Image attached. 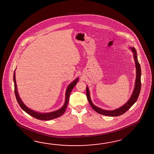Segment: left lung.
Instances as JSON below:
<instances>
[{"label": "left lung", "mask_w": 154, "mask_h": 154, "mask_svg": "<svg viewBox=\"0 0 154 154\" xmlns=\"http://www.w3.org/2000/svg\"><path fill=\"white\" fill-rule=\"evenodd\" d=\"M132 50V53H134V58L135 62V67L136 70V81L135 84V88L133 91L131 97L129 99L128 101L126 104H124L122 107H119L118 109L114 110H105L101 109L99 107H97L93 104L91 100L90 99V96L89 90L88 89V86H86V96L88 98V100L89 103L90 105H91V107L95 111L100 114L103 115L108 116H118L124 114L125 112L128 111L130 107L132 106L136 100H137L138 97L139 96L140 92L141 87V70L140 65L137 60V52L135 49L133 48H130Z\"/></svg>", "instance_id": "8db88e82"}]
</instances>
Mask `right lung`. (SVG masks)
<instances>
[{
  "label": "right lung",
  "instance_id": "right-lung-1",
  "mask_svg": "<svg viewBox=\"0 0 154 154\" xmlns=\"http://www.w3.org/2000/svg\"><path fill=\"white\" fill-rule=\"evenodd\" d=\"M13 79H14V92L16 99L18 101V104L19 106L22 108V109L25 111L27 114L30 115L34 118L39 119L40 120H53L54 119L57 118L58 117L62 115L66 111V107L68 106V103L69 101V97H70V94L72 92V90L74 88V86L76 85L78 82L79 81L78 78H77L74 80L72 82H71L69 85H68L67 89L66 91V94H65V101L64 104L61 107V109L59 110H57V111H53L51 112H48V113H41V112H38L36 111H33L27 107L25 104L23 103L22 101V99L19 97L18 94V91H17V84H16V80H15V71L14 72V75H13Z\"/></svg>",
  "mask_w": 154,
  "mask_h": 154
}]
</instances>
